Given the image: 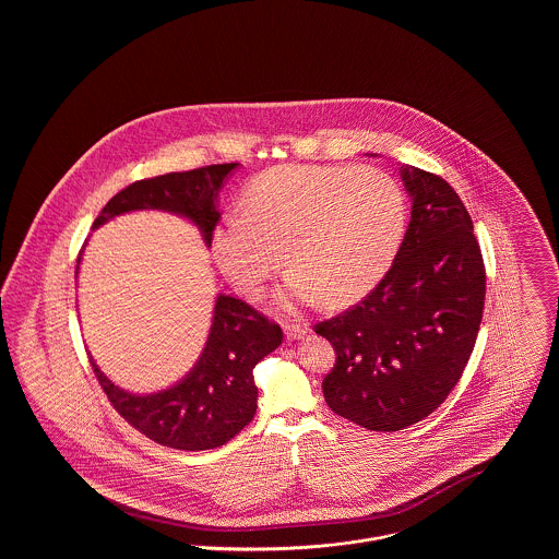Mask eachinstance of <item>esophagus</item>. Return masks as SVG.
I'll return each mask as SVG.
<instances>
[{
	"label": "esophagus",
	"mask_w": 559,
	"mask_h": 559,
	"mask_svg": "<svg viewBox=\"0 0 559 559\" xmlns=\"http://www.w3.org/2000/svg\"><path fill=\"white\" fill-rule=\"evenodd\" d=\"M308 333H310V329L306 324H287L285 326V335H287V340H293V342L304 340Z\"/></svg>",
	"instance_id": "1"
}]
</instances>
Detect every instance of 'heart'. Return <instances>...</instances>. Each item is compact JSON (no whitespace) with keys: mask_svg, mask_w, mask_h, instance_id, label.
Returning <instances> with one entry per match:
<instances>
[{"mask_svg":"<svg viewBox=\"0 0 559 559\" xmlns=\"http://www.w3.org/2000/svg\"><path fill=\"white\" fill-rule=\"evenodd\" d=\"M399 182L369 165H278L242 192L240 215L213 230V255L240 293L253 297L281 264L287 310L324 299L347 306L371 292L404 235Z\"/></svg>","mask_w":559,"mask_h":559,"instance_id":"obj_1","label":"heart"}]
</instances>
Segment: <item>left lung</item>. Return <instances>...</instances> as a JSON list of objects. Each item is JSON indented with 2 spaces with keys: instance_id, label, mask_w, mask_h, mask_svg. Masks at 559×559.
I'll return each instance as SVG.
<instances>
[{
  "instance_id": "1",
  "label": "left lung",
  "mask_w": 559,
  "mask_h": 559,
  "mask_svg": "<svg viewBox=\"0 0 559 559\" xmlns=\"http://www.w3.org/2000/svg\"><path fill=\"white\" fill-rule=\"evenodd\" d=\"M400 180L411 222L394 264L358 306L317 324L337 354L322 379L329 408L372 431L413 426L447 400L476 346L486 295L459 194L413 165L400 167Z\"/></svg>"
}]
</instances>
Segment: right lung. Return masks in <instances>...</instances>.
Wrapping results in <instances>:
<instances>
[{
    "label": "right lung",
    "mask_w": 559,
    "mask_h": 559,
    "mask_svg": "<svg viewBox=\"0 0 559 559\" xmlns=\"http://www.w3.org/2000/svg\"><path fill=\"white\" fill-rule=\"evenodd\" d=\"M237 167L239 163L207 165L133 182L108 201L92 228L123 213L155 210L192 222L212 247L219 219L217 197ZM80 264L81 253L75 278ZM281 342L278 324L237 297L217 293L205 347L194 367L174 385L153 394H133L115 385L92 356L90 362L115 411L140 433L176 451H210L251 424L258 408L253 369Z\"/></svg>",
    "instance_id": "1"
}]
</instances>
